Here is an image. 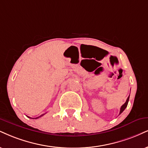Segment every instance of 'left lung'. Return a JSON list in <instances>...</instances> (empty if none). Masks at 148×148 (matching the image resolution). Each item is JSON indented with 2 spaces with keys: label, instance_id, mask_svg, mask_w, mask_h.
<instances>
[{
  "label": "left lung",
  "instance_id": "obj_1",
  "mask_svg": "<svg viewBox=\"0 0 148 148\" xmlns=\"http://www.w3.org/2000/svg\"><path fill=\"white\" fill-rule=\"evenodd\" d=\"M129 97H130V95H129L128 97H127V100H126V101L125 102L124 104L122 105V106L121 107V109H120V112H119V114H121V113L123 112V111L125 109V108L127 107V103H128V101H129Z\"/></svg>",
  "mask_w": 148,
  "mask_h": 148
}]
</instances>
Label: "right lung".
<instances>
[{
	"label": "right lung",
	"mask_w": 148,
	"mask_h": 148,
	"mask_svg": "<svg viewBox=\"0 0 148 148\" xmlns=\"http://www.w3.org/2000/svg\"><path fill=\"white\" fill-rule=\"evenodd\" d=\"M44 114H42V115H40V116H38V117H36V118H31V117H29V116H28V117H29V118H31V119H38V118L41 117V116H42L44 115Z\"/></svg>",
	"instance_id": "1"
}]
</instances>
